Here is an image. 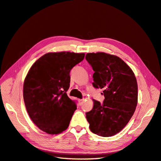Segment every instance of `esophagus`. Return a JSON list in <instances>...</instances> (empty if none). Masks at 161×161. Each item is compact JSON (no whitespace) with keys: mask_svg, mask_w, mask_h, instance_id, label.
Listing matches in <instances>:
<instances>
[{"mask_svg":"<svg viewBox=\"0 0 161 161\" xmlns=\"http://www.w3.org/2000/svg\"><path fill=\"white\" fill-rule=\"evenodd\" d=\"M84 101V99H79V102H80V103H83V102Z\"/></svg>","mask_w":161,"mask_h":161,"instance_id":"34e87169","label":"esophagus"}]
</instances>
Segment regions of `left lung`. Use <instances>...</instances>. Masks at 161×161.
Returning <instances> with one entry per match:
<instances>
[{
	"label": "left lung",
	"mask_w": 161,
	"mask_h": 161,
	"mask_svg": "<svg viewBox=\"0 0 161 161\" xmlns=\"http://www.w3.org/2000/svg\"><path fill=\"white\" fill-rule=\"evenodd\" d=\"M91 65L92 86L103 90L102 103L94 101L92 109L86 113L89 128L99 136L108 137L117 134L128 124L136 110L138 86L135 75L121 58L105 53H87Z\"/></svg>",
	"instance_id": "left-lung-1"
}]
</instances>
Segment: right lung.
<instances>
[{
  "mask_svg": "<svg viewBox=\"0 0 161 161\" xmlns=\"http://www.w3.org/2000/svg\"><path fill=\"white\" fill-rule=\"evenodd\" d=\"M84 53H48L40 58L29 69L23 86L26 109L39 129L49 134L68 128L76 102L66 94L70 71L83 60Z\"/></svg>",
  "mask_w": 161,
  "mask_h": 161,
  "instance_id": "right-lung-1",
  "label": "right lung"
}]
</instances>
